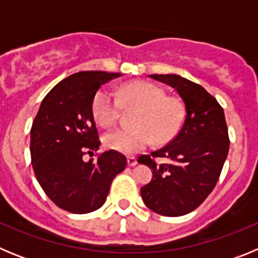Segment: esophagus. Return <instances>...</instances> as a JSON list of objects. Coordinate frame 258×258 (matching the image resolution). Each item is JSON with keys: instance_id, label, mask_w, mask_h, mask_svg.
Here are the masks:
<instances>
[{"instance_id": "obj_1", "label": "esophagus", "mask_w": 258, "mask_h": 258, "mask_svg": "<svg viewBox=\"0 0 258 258\" xmlns=\"http://www.w3.org/2000/svg\"><path fill=\"white\" fill-rule=\"evenodd\" d=\"M137 164H138V161H137V159L134 156H129L127 157V165L129 166H136Z\"/></svg>"}]
</instances>
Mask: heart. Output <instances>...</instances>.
I'll return each mask as SVG.
<instances>
[{"instance_id": "heart-1", "label": "heart", "mask_w": 258, "mask_h": 258, "mask_svg": "<svg viewBox=\"0 0 258 258\" xmlns=\"http://www.w3.org/2000/svg\"><path fill=\"white\" fill-rule=\"evenodd\" d=\"M137 108L132 129H115L104 136L107 149L133 155L149 147L155 140L166 143L181 129L184 118L183 103L168 97L161 86L150 81H133L122 86L117 97L109 89H99L93 99L95 121L103 127L116 124L121 109Z\"/></svg>"}]
</instances>
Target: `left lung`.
I'll return each instance as SVG.
<instances>
[{"label":"left lung","mask_w":258,"mask_h":258,"mask_svg":"<svg viewBox=\"0 0 258 258\" xmlns=\"http://www.w3.org/2000/svg\"><path fill=\"white\" fill-rule=\"evenodd\" d=\"M150 77L177 90L186 117L169 145L138 159L152 170L141 197L155 213L177 217L197 209L217 183L229 154L227 125L222 107L203 86L174 74ZM156 157L167 163H156Z\"/></svg>","instance_id":"obj_1"}]
</instances>
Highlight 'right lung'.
Here are the masks:
<instances>
[{
    "mask_svg": "<svg viewBox=\"0 0 258 258\" xmlns=\"http://www.w3.org/2000/svg\"><path fill=\"white\" fill-rule=\"evenodd\" d=\"M120 76L103 71L71 75L47 93L32 124L31 159L38 183L55 206L71 213L101 208L112 179L126 166V157L117 151L84 160L101 146L92 109L95 93Z\"/></svg>",
    "mask_w": 258,
    "mask_h": 258,
    "instance_id": "add662e5",
    "label": "right lung"
}]
</instances>
